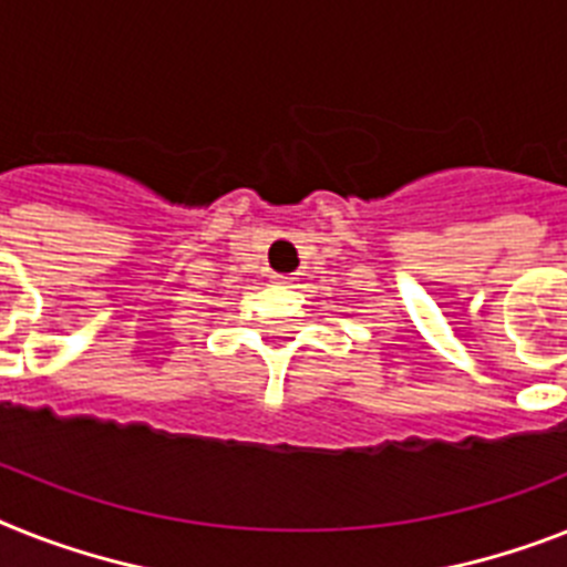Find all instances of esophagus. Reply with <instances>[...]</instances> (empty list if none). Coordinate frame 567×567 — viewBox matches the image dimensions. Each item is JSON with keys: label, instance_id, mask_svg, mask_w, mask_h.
Wrapping results in <instances>:
<instances>
[{"label": "esophagus", "instance_id": "esophagus-1", "mask_svg": "<svg viewBox=\"0 0 567 567\" xmlns=\"http://www.w3.org/2000/svg\"><path fill=\"white\" fill-rule=\"evenodd\" d=\"M275 280H280V284H287L289 278H287V275H275Z\"/></svg>", "mask_w": 567, "mask_h": 567}]
</instances>
